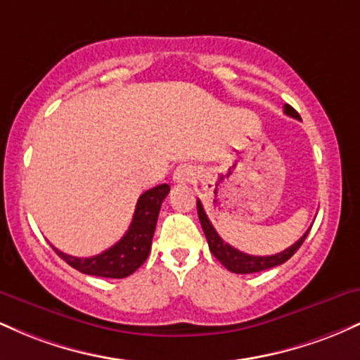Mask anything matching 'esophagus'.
I'll use <instances>...</instances> for the list:
<instances>
[{
    "label": "esophagus",
    "mask_w": 360,
    "mask_h": 360,
    "mask_svg": "<svg viewBox=\"0 0 360 360\" xmlns=\"http://www.w3.org/2000/svg\"><path fill=\"white\" fill-rule=\"evenodd\" d=\"M194 177H196V169L191 164H181L176 167L174 174H172V181L176 184H189L193 183Z\"/></svg>",
    "instance_id": "1"
}]
</instances>
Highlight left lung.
<instances>
[{
  "label": "left lung",
  "mask_w": 360,
  "mask_h": 360,
  "mask_svg": "<svg viewBox=\"0 0 360 360\" xmlns=\"http://www.w3.org/2000/svg\"><path fill=\"white\" fill-rule=\"evenodd\" d=\"M284 113L292 118L301 120L298 111L289 105L284 106ZM196 206H198V217H200L201 226H203V232L206 235V240H208L210 250H212V254L220 260L226 269L230 272H235V274H250V272H260V271L271 269V267L281 266V264H284L288 259H291L292 255H295V252L300 249L301 243L304 242V238L308 237L309 230H311V226H309L307 233H304L298 242L292 243L291 247H288L286 250L279 252V254L264 255V257L262 255H249V254H243L240 250L233 249V247L229 245L226 242H223V238L217 233V230L213 229L212 221H210L208 217H206L205 208L200 200L196 201Z\"/></svg>",
  "instance_id": "obj_1"
}]
</instances>
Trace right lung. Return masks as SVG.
I'll list each match as a JSON object with an SVG mask.
<instances>
[{"instance_id":"1","label":"right lung","mask_w":360,"mask_h":360,"mask_svg":"<svg viewBox=\"0 0 360 360\" xmlns=\"http://www.w3.org/2000/svg\"><path fill=\"white\" fill-rule=\"evenodd\" d=\"M169 191H171L169 184H159L143 193L135 206L134 218H131L127 233L113 247L101 254L93 255V257H74V255L57 250L56 247L53 250L69 266L82 274L113 279H122L134 274L150 254L157 217H159L160 205L166 200Z\"/></svg>"}]
</instances>
